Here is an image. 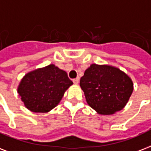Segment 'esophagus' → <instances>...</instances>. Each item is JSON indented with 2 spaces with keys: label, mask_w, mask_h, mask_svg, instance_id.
Instances as JSON below:
<instances>
[{
  "label": "esophagus",
  "mask_w": 151,
  "mask_h": 151,
  "mask_svg": "<svg viewBox=\"0 0 151 151\" xmlns=\"http://www.w3.org/2000/svg\"><path fill=\"white\" fill-rule=\"evenodd\" d=\"M79 81H80L79 78H75V79H73V82L74 84H78V83H79Z\"/></svg>",
  "instance_id": "esophagus-1"
}]
</instances>
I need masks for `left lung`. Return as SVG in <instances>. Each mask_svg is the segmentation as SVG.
<instances>
[{
  "instance_id": "8db88e82",
  "label": "left lung",
  "mask_w": 151,
  "mask_h": 151,
  "mask_svg": "<svg viewBox=\"0 0 151 151\" xmlns=\"http://www.w3.org/2000/svg\"><path fill=\"white\" fill-rule=\"evenodd\" d=\"M86 101L101 115H111L126 105L133 92L132 79L118 68L92 64L80 80Z\"/></svg>"
}]
</instances>
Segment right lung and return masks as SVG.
Here are the masks:
<instances>
[{"mask_svg":"<svg viewBox=\"0 0 151 151\" xmlns=\"http://www.w3.org/2000/svg\"><path fill=\"white\" fill-rule=\"evenodd\" d=\"M72 85L66 72L51 64L27 73L17 92L30 111L47 112L57 106Z\"/></svg>","mask_w":151,"mask_h":151,"instance_id":"obj_1","label":"right lung"}]
</instances>
